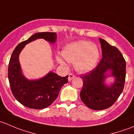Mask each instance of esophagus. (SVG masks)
Listing matches in <instances>:
<instances>
[{
    "mask_svg": "<svg viewBox=\"0 0 134 134\" xmlns=\"http://www.w3.org/2000/svg\"><path fill=\"white\" fill-rule=\"evenodd\" d=\"M75 78V75H73V74L70 73L69 75L68 80H69V81H71L72 79H74V78Z\"/></svg>",
    "mask_w": 134,
    "mask_h": 134,
    "instance_id": "34e87169",
    "label": "esophagus"
}]
</instances>
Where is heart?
Instances as JSON below:
<instances>
[{
    "mask_svg": "<svg viewBox=\"0 0 134 134\" xmlns=\"http://www.w3.org/2000/svg\"><path fill=\"white\" fill-rule=\"evenodd\" d=\"M62 56L67 62L75 63L77 71L87 72L95 67L100 57V51L97 44L82 40L67 44L62 51ZM58 61L65 65L62 58L58 57Z\"/></svg>",
    "mask_w": 134,
    "mask_h": 134,
    "instance_id": "1",
    "label": "heart"
}]
</instances>
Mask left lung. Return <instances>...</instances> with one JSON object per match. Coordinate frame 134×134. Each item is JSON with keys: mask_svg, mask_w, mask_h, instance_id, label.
Wrapping results in <instances>:
<instances>
[{"mask_svg": "<svg viewBox=\"0 0 134 134\" xmlns=\"http://www.w3.org/2000/svg\"><path fill=\"white\" fill-rule=\"evenodd\" d=\"M99 41L102 58L95 69L81 77L83 82L81 100L93 110L111 106L123 91L126 78V62L121 52L105 40L99 38ZM109 76L114 78V82L108 85L105 79Z\"/></svg>", "mask_w": 134, "mask_h": 134, "instance_id": "obj_1", "label": "left lung"}]
</instances>
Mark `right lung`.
I'll return each instance as SVG.
<instances>
[{"label": "right lung", "mask_w": 134, "mask_h": 134, "mask_svg": "<svg viewBox=\"0 0 134 134\" xmlns=\"http://www.w3.org/2000/svg\"><path fill=\"white\" fill-rule=\"evenodd\" d=\"M37 39H44L49 43H56V33L39 32L26 41L20 43L13 51L8 65V80L13 96L21 104L32 109L47 108L56 99L62 86L68 82V75L59 76L50 71L36 80H28L24 76L19 63V54L26 44Z\"/></svg>", "instance_id": "right-lung-1"}]
</instances>
